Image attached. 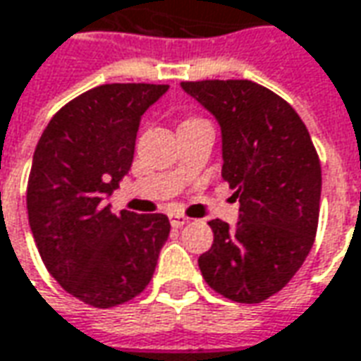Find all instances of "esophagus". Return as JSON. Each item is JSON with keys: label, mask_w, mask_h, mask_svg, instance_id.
<instances>
[{"label": "esophagus", "mask_w": 361, "mask_h": 361, "mask_svg": "<svg viewBox=\"0 0 361 361\" xmlns=\"http://www.w3.org/2000/svg\"><path fill=\"white\" fill-rule=\"evenodd\" d=\"M170 223H172L173 228H180L185 223H189V219L181 213H170Z\"/></svg>", "instance_id": "1"}]
</instances>
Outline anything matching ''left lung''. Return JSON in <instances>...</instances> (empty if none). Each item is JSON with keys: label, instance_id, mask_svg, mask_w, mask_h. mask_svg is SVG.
<instances>
[{"label": "left lung", "instance_id": "8db88e82", "mask_svg": "<svg viewBox=\"0 0 361 361\" xmlns=\"http://www.w3.org/2000/svg\"><path fill=\"white\" fill-rule=\"evenodd\" d=\"M219 121L223 180L240 221H209L213 246L199 256L207 286L236 303H262L303 266L319 226L321 160L297 111L250 80L181 82Z\"/></svg>", "mask_w": 361, "mask_h": 361}]
</instances>
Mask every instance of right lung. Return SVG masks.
<instances>
[{"label":"right lung","instance_id":"add662e5","mask_svg":"<svg viewBox=\"0 0 361 361\" xmlns=\"http://www.w3.org/2000/svg\"><path fill=\"white\" fill-rule=\"evenodd\" d=\"M164 84H105L78 95L50 119L27 183L31 233L49 274L95 309L135 299L154 276L170 236L160 213H111L135 156L140 117Z\"/></svg>","mask_w":361,"mask_h":361}]
</instances>
